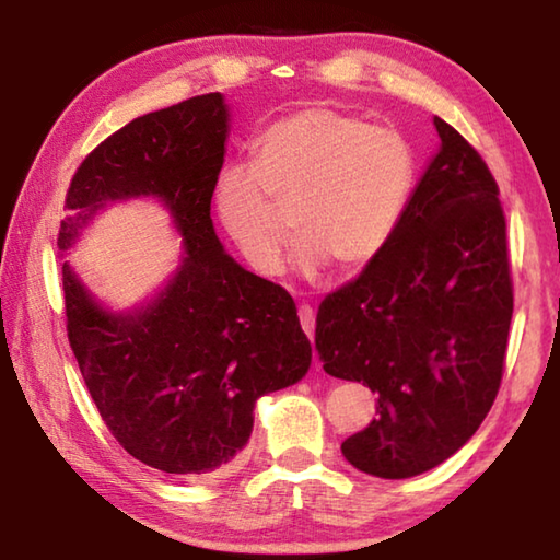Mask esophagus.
Returning <instances> with one entry per match:
<instances>
[{"instance_id":"obj_1","label":"esophagus","mask_w":560,"mask_h":560,"mask_svg":"<svg viewBox=\"0 0 560 560\" xmlns=\"http://www.w3.org/2000/svg\"><path fill=\"white\" fill-rule=\"evenodd\" d=\"M299 320H301V328H303V334H306L308 338H314V328H316V314H314V308L308 306V303H301V306H299ZM318 368H320V363H318Z\"/></svg>"}]
</instances>
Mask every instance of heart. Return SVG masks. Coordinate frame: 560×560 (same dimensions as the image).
<instances>
[{
    "instance_id": "heart-1",
    "label": "heart",
    "mask_w": 560,
    "mask_h": 560,
    "mask_svg": "<svg viewBox=\"0 0 560 560\" xmlns=\"http://www.w3.org/2000/svg\"><path fill=\"white\" fill-rule=\"evenodd\" d=\"M417 150L402 130L328 106L293 110L261 132L252 167H232L214 187L224 234L254 273L277 277L296 210L293 264L318 279L338 261L371 267L393 244L410 207Z\"/></svg>"
}]
</instances>
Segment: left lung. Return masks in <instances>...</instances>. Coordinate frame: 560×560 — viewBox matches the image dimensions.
Here are the masks:
<instances>
[{"label": "left lung", "mask_w": 560, "mask_h": 560, "mask_svg": "<svg viewBox=\"0 0 560 560\" xmlns=\"http://www.w3.org/2000/svg\"><path fill=\"white\" fill-rule=\"evenodd\" d=\"M438 153L393 244L320 303L324 371L377 393V417L340 444L381 479L430 471L471 440L499 393L514 293L499 187L442 118Z\"/></svg>", "instance_id": "8db88e82"}]
</instances>
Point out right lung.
I'll list each match as a JSON object with an SVG mask.
<instances>
[{
  "instance_id": "1",
  "label": "right lung",
  "mask_w": 560,
  "mask_h": 560,
  "mask_svg": "<svg viewBox=\"0 0 560 560\" xmlns=\"http://www.w3.org/2000/svg\"><path fill=\"white\" fill-rule=\"evenodd\" d=\"M230 120L222 93L130 120L75 170L59 230L69 257L110 205L158 200L170 214L183 254L150 296L113 308L63 261V299L73 355L113 438L148 467L189 479L230 467L259 397L311 368L293 299L236 264L214 232Z\"/></svg>"
}]
</instances>
